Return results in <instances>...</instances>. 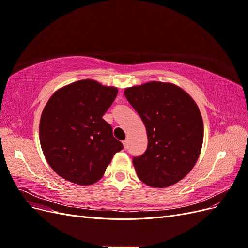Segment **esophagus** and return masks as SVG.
<instances>
[{"label":"esophagus","instance_id":"obj_1","mask_svg":"<svg viewBox=\"0 0 248 248\" xmlns=\"http://www.w3.org/2000/svg\"><path fill=\"white\" fill-rule=\"evenodd\" d=\"M123 146H124V149H125V150H126L127 148H128V140H123Z\"/></svg>","mask_w":248,"mask_h":248}]
</instances>
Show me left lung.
Wrapping results in <instances>:
<instances>
[{"label": "left lung", "instance_id": "8db88e82", "mask_svg": "<svg viewBox=\"0 0 248 248\" xmlns=\"http://www.w3.org/2000/svg\"><path fill=\"white\" fill-rule=\"evenodd\" d=\"M124 93L147 130V150L132 158L138 177L157 188L179 182L196 164L204 140L196 102L182 89L159 81L127 88Z\"/></svg>", "mask_w": 248, "mask_h": 248}]
</instances>
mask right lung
<instances>
[{"instance_id": "right-lung-1", "label": "right lung", "mask_w": 248, "mask_h": 248, "mask_svg": "<svg viewBox=\"0 0 248 248\" xmlns=\"http://www.w3.org/2000/svg\"><path fill=\"white\" fill-rule=\"evenodd\" d=\"M117 94L114 87L84 79L50 97L41 115L39 137L43 154L59 176L91 185L123 149L110 124L102 119Z\"/></svg>"}]
</instances>
